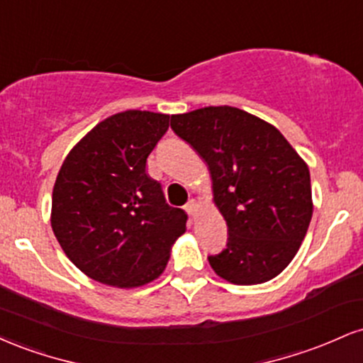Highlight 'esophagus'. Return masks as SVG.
Returning <instances> with one entry per match:
<instances>
[{
    "label": "esophagus",
    "instance_id": "34e87169",
    "mask_svg": "<svg viewBox=\"0 0 363 363\" xmlns=\"http://www.w3.org/2000/svg\"><path fill=\"white\" fill-rule=\"evenodd\" d=\"M186 211L193 216V218H196V216H198V211H199V205L194 201V199H191V201L186 205Z\"/></svg>",
    "mask_w": 363,
    "mask_h": 363
}]
</instances>
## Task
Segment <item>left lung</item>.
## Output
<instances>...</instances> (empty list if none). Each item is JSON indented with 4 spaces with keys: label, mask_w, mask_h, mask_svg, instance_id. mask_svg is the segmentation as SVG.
I'll list each match as a JSON object with an SVG mask.
<instances>
[{
    "label": "left lung",
    "mask_w": 363,
    "mask_h": 363,
    "mask_svg": "<svg viewBox=\"0 0 363 363\" xmlns=\"http://www.w3.org/2000/svg\"><path fill=\"white\" fill-rule=\"evenodd\" d=\"M174 133L205 160L213 203L227 222V249L210 266L234 285L278 277L312 218L309 167L273 124L230 106L170 118Z\"/></svg>",
    "instance_id": "obj_1"
}]
</instances>
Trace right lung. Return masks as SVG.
<instances>
[{
    "mask_svg": "<svg viewBox=\"0 0 363 363\" xmlns=\"http://www.w3.org/2000/svg\"><path fill=\"white\" fill-rule=\"evenodd\" d=\"M169 114L124 111L91 128L62 162L51 227L69 261L91 280L138 289L164 273L187 216L165 203L147 158Z\"/></svg>",
    "mask_w": 363,
    "mask_h": 363,
    "instance_id": "1",
    "label": "right lung"
}]
</instances>
